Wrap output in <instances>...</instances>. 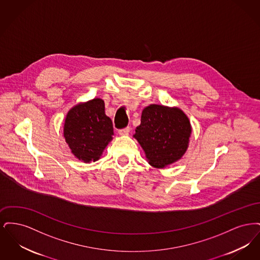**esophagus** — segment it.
Masks as SVG:
<instances>
[{
	"label": "esophagus",
	"mask_w": 260,
	"mask_h": 260,
	"mask_svg": "<svg viewBox=\"0 0 260 260\" xmlns=\"http://www.w3.org/2000/svg\"><path fill=\"white\" fill-rule=\"evenodd\" d=\"M129 132H131V127H129V126H126V127H124V128L119 129V135H121V136H126V135H128Z\"/></svg>",
	"instance_id": "obj_1"
}]
</instances>
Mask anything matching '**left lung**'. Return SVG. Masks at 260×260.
<instances>
[{
    "instance_id": "1",
    "label": "left lung",
    "mask_w": 260,
    "mask_h": 260,
    "mask_svg": "<svg viewBox=\"0 0 260 260\" xmlns=\"http://www.w3.org/2000/svg\"><path fill=\"white\" fill-rule=\"evenodd\" d=\"M191 133L190 121L181 109L151 104L143 109L134 137L144 150L149 164L162 169L181 159Z\"/></svg>"
}]
</instances>
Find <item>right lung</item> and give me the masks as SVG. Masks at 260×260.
Here are the masks:
<instances>
[{"mask_svg": "<svg viewBox=\"0 0 260 260\" xmlns=\"http://www.w3.org/2000/svg\"><path fill=\"white\" fill-rule=\"evenodd\" d=\"M113 124L102 99L77 104L66 115L63 136L80 161H95L112 140Z\"/></svg>", "mask_w": 260, "mask_h": 260, "instance_id": "1", "label": "right lung"}]
</instances>
